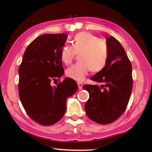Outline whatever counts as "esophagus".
<instances>
[{"mask_svg":"<svg viewBox=\"0 0 152 152\" xmlns=\"http://www.w3.org/2000/svg\"><path fill=\"white\" fill-rule=\"evenodd\" d=\"M78 86L79 89H82L83 84H82V83H81V82H78Z\"/></svg>","mask_w":152,"mask_h":152,"instance_id":"esophagus-1","label":"esophagus"}]
</instances>
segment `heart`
<instances>
[{
    "instance_id": "obj_1",
    "label": "heart",
    "mask_w": 152,
    "mask_h": 152,
    "mask_svg": "<svg viewBox=\"0 0 152 152\" xmlns=\"http://www.w3.org/2000/svg\"><path fill=\"white\" fill-rule=\"evenodd\" d=\"M72 45H66L61 48V60L70 64L76 53H80L79 62L66 70V75L76 81H83L89 72H99L106 66L109 50L106 41L88 32H80L72 40Z\"/></svg>"
}]
</instances>
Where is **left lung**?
<instances>
[{
	"label": "left lung",
	"instance_id": "1",
	"mask_svg": "<svg viewBox=\"0 0 152 152\" xmlns=\"http://www.w3.org/2000/svg\"><path fill=\"white\" fill-rule=\"evenodd\" d=\"M106 41L109 50L107 65L91 78L101 85L82 87L89 93L84 106L87 116L102 125L115 121L124 113L133 87L132 66L124 48L111 35Z\"/></svg>",
	"mask_w": 152,
	"mask_h": 152
}]
</instances>
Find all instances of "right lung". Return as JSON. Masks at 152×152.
<instances>
[{"mask_svg":"<svg viewBox=\"0 0 152 152\" xmlns=\"http://www.w3.org/2000/svg\"><path fill=\"white\" fill-rule=\"evenodd\" d=\"M67 37L64 33L37 37L28 45L19 66L20 102L30 118L42 125H53L62 118L66 99L78 88L70 78L51 86L64 74L60 53Z\"/></svg>","mask_w":152,"mask_h":152,"instance_id":"1","label":"right lung"}]
</instances>
